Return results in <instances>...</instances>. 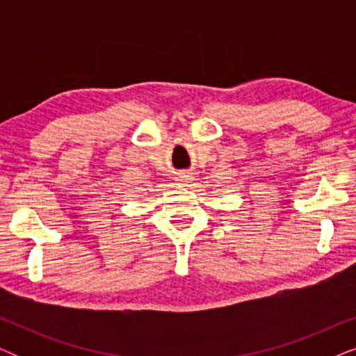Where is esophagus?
<instances>
[{"mask_svg": "<svg viewBox=\"0 0 356 356\" xmlns=\"http://www.w3.org/2000/svg\"><path fill=\"white\" fill-rule=\"evenodd\" d=\"M191 179H193L191 173H188V172H181L177 175V181H179V183H189Z\"/></svg>", "mask_w": 356, "mask_h": 356, "instance_id": "34e87169", "label": "esophagus"}]
</instances>
